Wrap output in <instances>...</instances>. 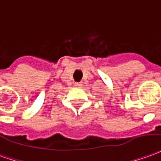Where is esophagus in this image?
Masks as SVG:
<instances>
[{
  "instance_id": "1",
  "label": "esophagus",
  "mask_w": 161,
  "mask_h": 161,
  "mask_svg": "<svg viewBox=\"0 0 161 161\" xmlns=\"http://www.w3.org/2000/svg\"><path fill=\"white\" fill-rule=\"evenodd\" d=\"M82 82H77V83H75V86H76V87H78V88H79V87H81V86H82Z\"/></svg>"
}]
</instances>
